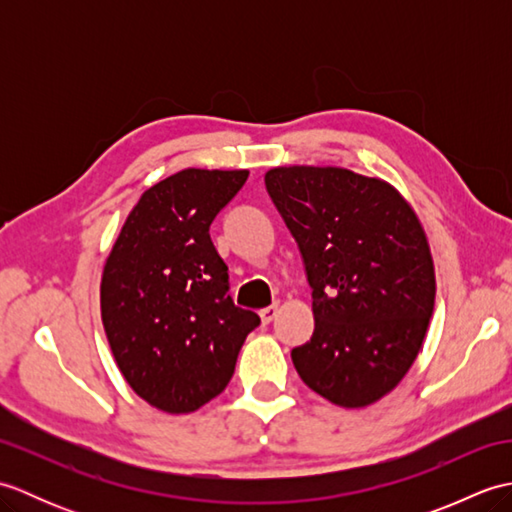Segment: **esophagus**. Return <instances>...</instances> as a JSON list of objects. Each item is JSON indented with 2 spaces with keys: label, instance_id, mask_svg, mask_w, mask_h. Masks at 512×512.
<instances>
[{
  "label": "esophagus",
  "instance_id": "obj_1",
  "mask_svg": "<svg viewBox=\"0 0 512 512\" xmlns=\"http://www.w3.org/2000/svg\"><path fill=\"white\" fill-rule=\"evenodd\" d=\"M279 314V303H273V306H268L264 310H259V317H262V323L268 325Z\"/></svg>",
  "mask_w": 512,
  "mask_h": 512
}]
</instances>
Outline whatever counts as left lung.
<instances>
[{"label": "left lung", "instance_id": "8db88e82", "mask_svg": "<svg viewBox=\"0 0 512 512\" xmlns=\"http://www.w3.org/2000/svg\"><path fill=\"white\" fill-rule=\"evenodd\" d=\"M264 182L312 288L314 332L292 363L334 405H372L409 372L433 314L418 215L389 182L341 167H275Z\"/></svg>", "mask_w": 512, "mask_h": 512}]
</instances>
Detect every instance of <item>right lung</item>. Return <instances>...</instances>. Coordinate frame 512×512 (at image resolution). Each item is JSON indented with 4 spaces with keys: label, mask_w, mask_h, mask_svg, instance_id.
I'll return each mask as SVG.
<instances>
[{
    "label": "right lung",
    "mask_w": 512,
    "mask_h": 512,
    "mask_svg": "<svg viewBox=\"0 0 512 512\" xmlns=\"http://www.w3.org/2000/svg\"><path fill=\"white\" fill-rule=\"evenodd\" d=\"M248 178L246 169H184L140 195L101 279V317L121 374L167 413L222 394L253 310L228 295V268L209 228Z\"/></svg>",
    "instance_id": "right-lung-1"
}]
</instances>
